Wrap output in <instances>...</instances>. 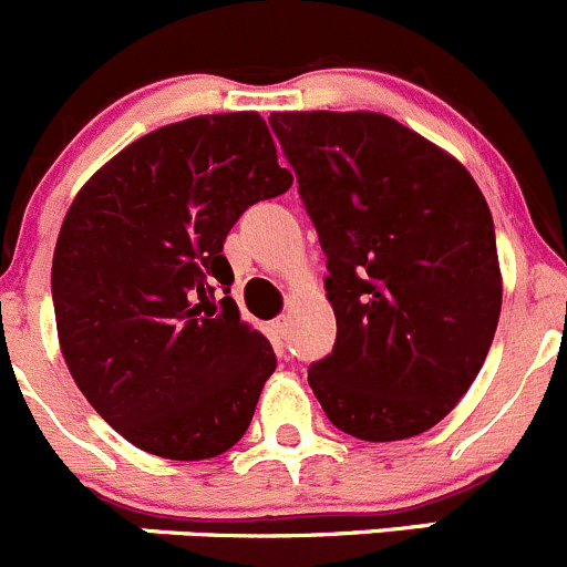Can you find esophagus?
Returning a JSON list of instances; mask_svg holds the SVG:
<instances>
[{
  "mask_svg": "<svg viewBox=\"0 0 567 567\" xmlns=\"http://www.w3.org/2000/svg\"><path fill=\"white\" fill-rule=\"evenodd\" d=\"M272 330H276L278 339H286V330H289V317L272 319Z\"/></svg>",
  "mask_w": 567,
  "mask_h": 567,
  "instance_id": "34e87169",
  "label": "esophagus"
}]
</instances>
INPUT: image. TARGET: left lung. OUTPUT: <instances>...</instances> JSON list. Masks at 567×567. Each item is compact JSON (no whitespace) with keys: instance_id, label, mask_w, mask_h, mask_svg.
I'll return each mask as SVG.
<instances>
[{"instance_id":"8db88e82","label":"left lung","mask_w":567,"mask_h":567,"mask_svg":"<svg viewBox=\"0 0 567 567\" xmlns=\"http://www.w3.org/2000/svg\"><path fill=\"white\" fill-rule=\"evenodd\" d=\"M328 256L336 344L308 369L361 441L427 433L461 402L502 311L493 217L472 173L383 112H272Z\"/></svg>"}]
</instances>
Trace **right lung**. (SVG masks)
<instances>
[{
    "mask_svg": "<svg viewBox=\"0 0 567 567\" xmlns=\"http://www.w3.org/2000/svg\"><path fill=\"white\" fill-rule=\"evenodd\" d=\"M259 112L167 123L76 193L52 261L60 352L101 419L167 461H206L248 430L276 352L239 319L223 243L291 187Z\"/></svg>",
    "mask_w": 567,
    "mask_h": 567,
    "instance_id": "obj_1",
    "label": "right lung"
}]
</instances>
